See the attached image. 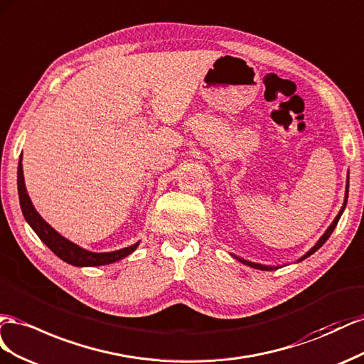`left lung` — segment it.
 I'll return each instance as SVG.
<instances>
[{
  "label": "left lung",
  "instance_id": "1",
  "mask_svg": "<svg viewBox=\"0 0 364 364\" xmlns=\"http://www.w3.org/2000/svg\"><path fill=\"white\" fill-rule=\"evenodd\" d=\"M348 192H349V181H348V184H346V195H345V203H343V207H341V210H340V212H338V215L336 216V220L332 221V224L328 227V230L325 232V235L320 237L318 242H317V244H316L313 248H311V250H309V252H308L305 256H302V257L299 259V262H300V261H304V259H306L308 256H311V255H313L314 252H317L318 248H320L321 245H323V244L328 241V237L331 236V233H332V232H334V228H336V225H337V223H338V220H340V216H341V213H343V210H345L346 203H348ZM235 257L237 259V261H241L242 264H245V265H248V267H253V268H256V269H274V268L277 269V267H265V265H261V264L248 262V261H245V259H241V257H237V256H235Z\"/></svg>",
  "mask_w": 364,
  "mask_h": 364
}]
</instances>
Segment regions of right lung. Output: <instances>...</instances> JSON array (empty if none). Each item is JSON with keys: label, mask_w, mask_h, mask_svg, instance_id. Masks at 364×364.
<instances>
[{"label": "right lung", "mask_w": 364, "mask_h": 364, "mask_svg": "<svg viewBox=\"0 0 364 364\" xmlns=\"http://www.w3.org/2000/svg\"><path fill=\"white\" fill-rule=\"evenodd\" d=\"M21 159H23V155H21ZM21 159H19V164H18V195H19L21 210H23L26 221L30 224V227H32L35 233L39 236V240L43 241L58 257H60L62 261H65L67 264L76 265V267L107 265V264L117 262V261H120V259L127 257L139 247V242H136L134 245L122 248V250H117V252L92 253V252L84 250V248H80L76 244L70 242L68 240H65L64 236H60L53 227L48 225L43 220V218H41V215L35 210L32 201H30L28 193L26 191V184H24L23 164H21Z\"/></svg>", "instance_id": "1"}]
</instances>
